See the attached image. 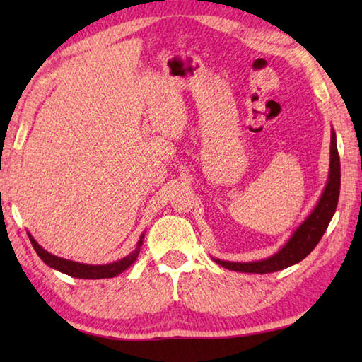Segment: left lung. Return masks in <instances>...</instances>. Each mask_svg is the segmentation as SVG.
Here are the masks:
<instances>
[{"mask_svg": "<svg viewBox=\"0 0 362 362\" xmlns=\"http://www.w3.org/2000/svg\"><path fill=\"white\" fill-rule=\"evenodd\" d=\"M340 194V156L337 150V139L335 132H330V164H329V180L324 188L320 201L315 206V209L306 217L305 222L293 231L291 240L287 241L283 249H279L276 254L268 257V259L257 260V262H226L214 259L218 265L223 268L233 269V272L241 273H274L279 269H284L291 265L302 262L311 250L320 243L327 226L332 220L334 212L337 209Z\"/></svg>", "mask_w": 362, "mask_h": 362, "instance_id": "8db88e82", "label": "left lung"}]
</instances>
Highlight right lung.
<instances>
[{
  "mask_svg": "<svg viewBox=\"0 0 362 362\" xmlns=\"http://www.w3.org/2000/svg\"><path fill=\"white\" fill-rule=\"evenodd\" d=\"M30 241L33 244V249L36 250V254L40 255V259L54 269H59L69 276L73 278H81V279H102V278H113L118 276L119 273L124 272V269L129 268L134 262H136L137 255L140 252V246L144 243V235L140 236V240L137 243L136 250H132L129 255H126L124 259H121L118 262L113 263H107V265H86V263H79V262H71L66 259H60L57 255L49 254L47 250L42 249L38 243L35 241V238L28 233Z\"/></svg>",
  "mask_w": 362,
  "mask_h": 362,
  "instance_id": "obj_1",
  "label": "right lung"
}]
</instances>
